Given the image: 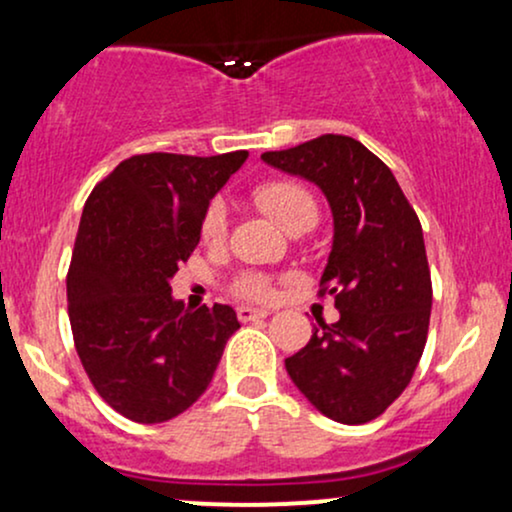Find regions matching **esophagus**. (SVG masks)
<instances>
[{
    "mask_svg": "<svg viewBox=\"0 0 512 512\" xmlns=\"http://www.w3.org/2000/svg\"><path fill=\"white\" fill-rule=\"evenodd\" d=\"M267 315H269V310H264V308H252V305H240V308H238L240 322L262 320V317H267Z\"/></svg>",
    "mask_w": 512,
    "mask_h": 512,
    "instance_id": "1",
    "label": "esophagus"
}]
</instances>
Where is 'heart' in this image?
Segmentation results:
<instances>
[{"instance_id": "1", "label": "heart", "mask_w": 512, "mask_h": 512, "mask_svg": "<svg viewBox=\"0 0 512 512\" xmlns=\"http://www.w3.org/2000/svg\"><path fill=\"white\" fill-rule=\"evenodd\" d=\"M257 204L264 211L274 216L286 231L298 236V233L310 231L315 228L317 219H320V207H317L313 192L308 187L301 185V182L293 180H272L264 182L255 190ZM228 233V209L223 204V199H214L209 202L207 211L202 216V238L207 243H221ZM236 293L245 298H262L272 296V281L264 274L257 272H245L236 279Z\"/></svg>"}]
</instances>
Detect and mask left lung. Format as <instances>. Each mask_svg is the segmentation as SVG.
<instances>
[{
	"instance_id": "8db88e82",
	"label": "left lung",
	"mask_w": 512,
	"mask_h": 512,
	"mask_svg": "<svg viewBox=\"0 0 512 512\" xmlns=\"http://www.w3.org/2000/svg\"><path fill=\"white\" fill-rule=\"evenodd\" d=\"M262 161L320 187L334 221L320 284L339 320L320 322L286 370L327 419L366 424L402 395L424 354L433 289L419 216L392 170L351 137L322 134Z\"/></svg>"
}]
</instances>
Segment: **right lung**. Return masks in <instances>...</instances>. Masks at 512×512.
<instances>
[{
  "label": "right lung",
  "mask_w": 512,
  "mask_h": 512,
  "mask_svg": "<svg viewBox=\"0 0 512 512\" xmlns=\"http://www.w3.org/2000/svg\"><path fill=\"white\" fill-rule=\"evenodd\" d=\"M245 158L248 151L132 156L86 199L67 274L76 354L98 395L137 424L190 409L240 327L231 305L185 308L170 279Z\"/></svg>",
  "instance_id": "obj_1"
}]
</instances>
